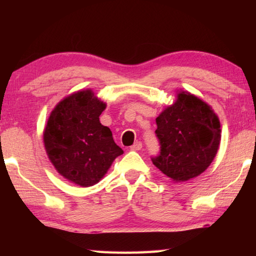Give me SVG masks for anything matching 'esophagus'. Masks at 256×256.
<instances>
[{"instance_id":"esophagus-1","label":"esophagus","mask_w":256,"mask_h":256,"mask_svg":"<svg viewBox=\"0 0 256 256\" xmlns=\"http://www.w3.org/2000/svg\"><path fill=\"white\" fill-rule=\"evenodd\" d=\"M142 149V142L141 141H136V144L131 146V150H141Z\"/></svg>"}]
</instances>
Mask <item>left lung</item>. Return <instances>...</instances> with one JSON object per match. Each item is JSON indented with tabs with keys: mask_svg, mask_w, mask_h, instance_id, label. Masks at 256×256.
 <instances>
[{
	"mask_svg": "<svg viewBox=\"0 0 256 256\" xmlns=\"http://www.w3.org/2000/svg\"><path fill=\"white\" fill-rule=\"evenodd\" d=\"M160 152L151 160L175 182L202 174L219 149L222 130L218 116L202 99L180 92L176 102L156 118Z\"/></svg>",
	"mask_w": 256,
	"mask_h": 256,
	"instance_id": "8db88e82",
	"label": "left lung"
}]
</instances>
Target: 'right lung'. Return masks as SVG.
I'll return each instance as SVG.
<instances>
[{
    "label": "right lung",
    "mask_w": 256,
    "mask_h": 256,
    "mask_svg": "<svg viewBox=\"0 0 256 256\" xmlns=\"http://www.w3.org/2000/svg\"><path fill=\"white\" fill-rule=\"evenodd\" d=\"M106 104L92 90H80L52 110L44 131L50 162L64 178L82 188L97 184L123 150L99 116Z\"/></svg>",
    "instance_id": "1"
}]
</instances>
